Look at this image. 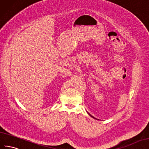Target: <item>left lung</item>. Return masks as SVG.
I'll use <instances>...</instances> for the list:
<instances>
[{
  "instance_id": "8db88e82",
  "label": "left lung",
  "mask_w": 149,
  "mask_h": 149,
  "mask_svg": "<svg viewBox=\"0 0 149 149\" xmlns=\"http://www.w3.org/2000/svg\"><path fill=\"white\" fill-rule=\"evenodd\" d=\"M88 114H89V116H91V117H93V118H95V117H93V116H91V114H90V113H88Z\"/></svg>"
}]
</instances>
